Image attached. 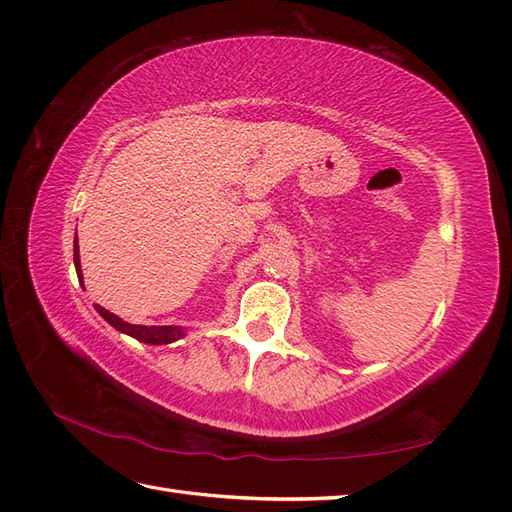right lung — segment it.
I'll return each instance as SVG.
<instances>
[{"instance_id": "right-lung-1", "label": "right lung", "mask_w": 512, "mask_h": 512, "mask_svg": "<svg viewBox=\"0 0 512 512\" xmlns=\"http://www.w3.org/2000/svg\"><path fill=\"white\" fill-rule=\"evenodd\" d=\"M74 266H76V275L81 279V262H79V246H76V239H74ZM96 312H99L107 323L114 325L116 330H121L129 336H134L136 341H143L149 345H165L171 341H178L182 336V328H176V325H134L118 319L116 314H112L110 310H105L101 306H96Z\"/></svg>"}]
</instances>
